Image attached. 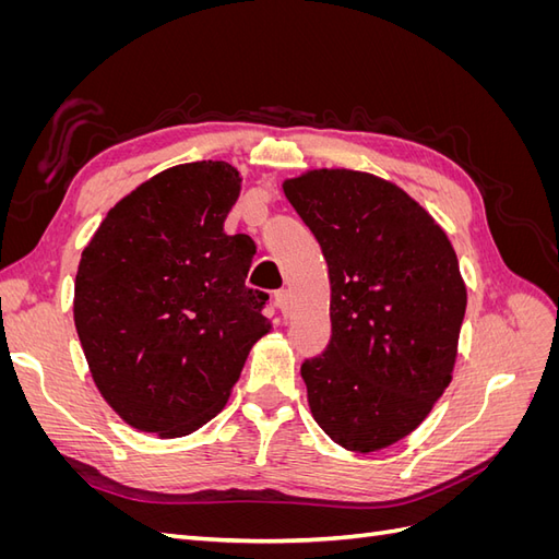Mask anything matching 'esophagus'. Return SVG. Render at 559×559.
Returning <instances> with one entry per match:
<instances>
[{
    "mask_svg": "<svg viewBox=\"0 0 559 559\" xmlns=\"http://www.w3.org/2000/svg\"><path fill=\"white\" fill-rule=\"evenodd\" d=\"M275 306H277V310L284 314L286 310H289V292L286 289H280V292H275Z\"/></svg>",
    "mask_w": 559,
    "mask_h": 559,
    "instance_id": "esophagus-1",
    "label": "esophagus"
}]
</instances>
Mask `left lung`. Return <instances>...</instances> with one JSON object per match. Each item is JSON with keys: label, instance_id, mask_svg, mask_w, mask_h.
I'll return each mask as SVG.
<instances>
[{"label": "left lung", "instance_id": "left-lung-1", "mask_svg": "<svg viewBox=\"0 0 559 559\" xmlns=\"http://www.w3.org/2000/svg\"><path fill=\"white\" fill-rule=\"evenodd\" d=\"M324 253L331 337L302 361L317 425L376 452L421 425L452 380L466 286L443 228L399 186L354 170L284 181Z\"/></svg>", "mask_w": 559, "mask_h": 559}]
</instances>
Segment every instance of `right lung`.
Instances as JSON below:
<instances>
[{"label":"right lung","instance_id":"add662e5","mask_svg":"<svg viewBox=\"0 0 559 559\" xmlns=\"http://www.w3.org/2000/svg\"><path fill=\"white\" fill-rule=\"evenodd\" d=\"M240 173L177 165L138 186L81 253L74 324L99 394L130 427L186 436L222 413L270 329L245 284L257 245L226 235Z\"/></svg>","mask_w":559,"mask_h":559}]
</instances>
